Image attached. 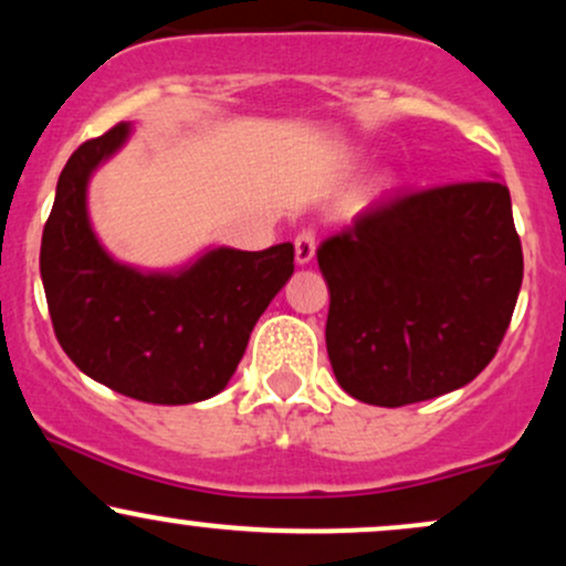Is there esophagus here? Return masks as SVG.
Listing matches in <instances>:
<instances>
[{"mask_svg": "<svg viewBox=\"0 0 566 566\" xmlns=\"http://www.w3.org/2000/svg\"><path fill=\"white\" fill-rule=\"evenodd\" d=\"M314 252H316V231L303 229L295 237V261L301 265L308 263L311 258H314Z\"/></svg>", "mask_w": 566, "mask_h": 566, "instance_id": "34e87169", "label": "esophagus"}]
</instances>
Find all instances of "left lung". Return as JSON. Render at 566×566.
Instances as JSON below:
<instances>
[{"mask_svg": "<svg viewBox=\"0 0 566 566\" xmlns=\"http://www.w3.org/2000/svg\"><path fill=\"white\" fill-rule=\"evenodd\" d=\"M327 354L378 407L450 394L495 359L524 276L509 186L463 180L373 201L316 250Z\"/></svg>", "mask_w": 566, "mask_h": 566, "instance_id": "1", "label": "left lung"}]
</instances>
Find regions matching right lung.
<instances>
[{
    "instance_id": "1",
    "label": "right lung",
    "mask_w": 566,
    "mask_h": 566,
    "mask_svg": "<svg viewBox=\"0 0 566 566\" xmlns=\"http://www.w3.org/2000/svg\"><path fill=\"white\" fill-rule=\"evenodd\" d=\"M125 138L127 125H116L84 140L57 178L39 252L50 319L93 380L151 405H191L231 380L252 327L295 271V247H220L178 276L114 263L90 229L84 191Z\"/></svg>"
}]
</instances>
